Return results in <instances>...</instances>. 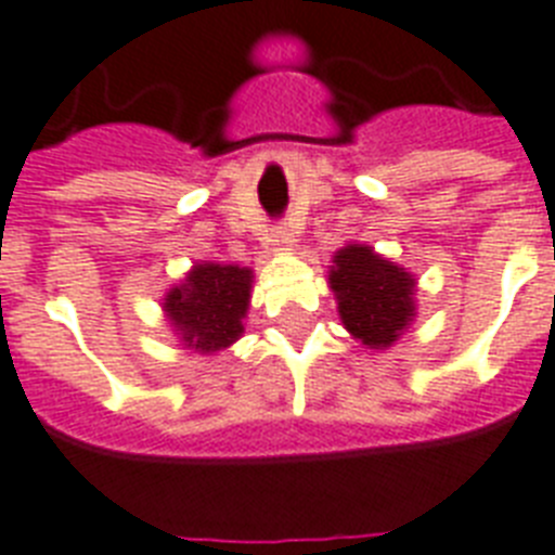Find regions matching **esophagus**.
I'll return each instance as SVG.
<instances>
[{
  "label": "esophagus",
  "instance_id": "esophagus-1",
  "mask_svg": "<svg viewBox=\"0 0 555 555\" xmlns=\"http://www.w3.org/2000/svg\"><path fill=\"white\" fill-rule=\"evenodd\" d=\"M270 242H273L279 250H291L296 238H293L291 228H273V238H270Z\"/></svg>",
  "mask_w": 555,
  "mask_h": 555
}]
</instances>
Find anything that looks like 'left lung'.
<instances>
[{
  "instance_id": "1",
  "label": "left lung",
  "mask_w": 555,
  "mask_h": 555,
  "mask_svg": "<svg viewBox=\"0 0 555 555\" xmlns=\"http://www.w3.org/2000/svg\"><path fill=\"white\" fill-rule=\"evenodd\" d=\"M331 291L339 301L341 324L373 350L390 348L416 317V279L367 245L336 250Z\"/></svg>"
}]
</instances>
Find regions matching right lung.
<instances>
[{
	"instance_id": "add662e5",
	"label": "right lung",
	"mask_w": 555,
	"mask_h": 555,
	"mask_svg": "<svg viewBox=\"0 0 555 555\" xmlns=\"http://www.w3.org/2000/svg\"><path fill=\"white\" fill-rule=\"evenodd\" d=\"M250 268L238 264H193L191 273L170 287L162 308L170 327L188 350L216 353L231 348L245 333L247 305H250Z\"/></svg>"
}]
</instances>
